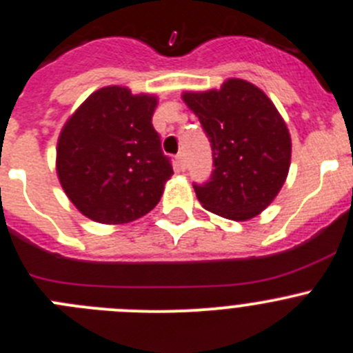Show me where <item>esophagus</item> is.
Masks as SVG:
<instances>
[{
	"label": "esophagus",
	"mask_w": 353,
	"mask_h": 353,
	"mask_svg": "<svg viewBox=\"0 0 353 353\" xmlns=\"http://www.w3.org/2000/svg\"><path fill=\"white\" fill-rule=\"evenodd\" d=\"M176 167H177V169H179V170L186 169V161H184V153H183V151L176 154Z\"/></svg>",
	"instance_id": "obj_1"
}]
</instances>
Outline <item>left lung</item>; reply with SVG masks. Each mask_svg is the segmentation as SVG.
Here are the masks:
<instances>
[{
	"label": "left lung",
	"instance_id": "8db88e82",
	"mask_svg": "<svg viewBox=\"0 0 353 353\" xmlns=\"http://www.w3.org/2000/svg\"><path fill=\"white\" fill-rule=\"evenodd\" d=\"M183 100L212 149L211 179L193 184L202 208L234 221L260 214L290 169V133L274 103L243 79H228L220 90L186 91Z\"/></svg>",
	"mask_w": 353,
	"mask_h": 353
}]
</instances>
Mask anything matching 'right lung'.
<instances>
[{"instance_id":"add662e5","label":"right lung","mask_w":353,"mask_h":353,"mask_svg":"<svg viewBox=\"0 0 353 353\" xmlns=\"http://www.w3.org/2000/svg\"><path fill=\"white\" fill-rule=\"evenodd\" d=\"M158 98L107 85L70 116L56 149L59 183L90 220L119 225L148 214L174 174L153 128Z\"/></svg>"}]
</instances>
